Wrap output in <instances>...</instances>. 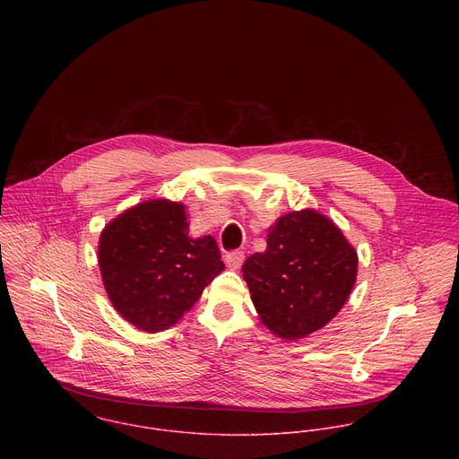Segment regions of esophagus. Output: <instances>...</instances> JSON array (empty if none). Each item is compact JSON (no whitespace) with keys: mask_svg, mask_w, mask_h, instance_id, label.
<instances>
[{"mask_svg":"<svg viewBox=\"0 0 459 459\" xmlns=\"http://www.w3.org/2000/svg\"><path fill=\"white\" fill-rule=\"evenodd\" d=\"M244 260H246V256H244L242 251H233V253H228V255L224 256V262H226V264H228L231 270H238V268L242 266Z\"/></svg>","mask_w":459,"mask_h":459,"instance_id":"34e87169","label":"esophagus"}]
</instances>
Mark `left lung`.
<instances>
[{
    "instance_id": "obj_1",
    "label": "left lung",
    "mask_w": 459,
    "mask_h": 459,
    "mask_svg": "<svg viewBox=\"0 0 459 459\" xmlns=\"http://www.w3.org/2000/svg\"><path fill=\"white\" fill-rule=\"evenodd\" d=\"M242 272L263 324L282 339H300L348 300L357 253L327 217L290 212L268 228L266 251L249 256Z\"/></svg>"
}]
</instances>
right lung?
Instances as JSON below:
<instances>
[{
	"mask_svg": "<svg viewBox=\"0 0 459 459\" xmlns=\"http://www.w3.org/2000/svg\"><path fill=\"white\" fill-rule=\"evenodd\" d=\"M99 264L115 309L146 332L175 325L224 270L217 242L189 238L186 208L168 199L141 203L109 222Z\"/></svg>",
	"mask_w": 459,
	"mask_h": 459,
	"instance_id": "right-lung-1",
	"label": "right lung"
}]
</instances>
